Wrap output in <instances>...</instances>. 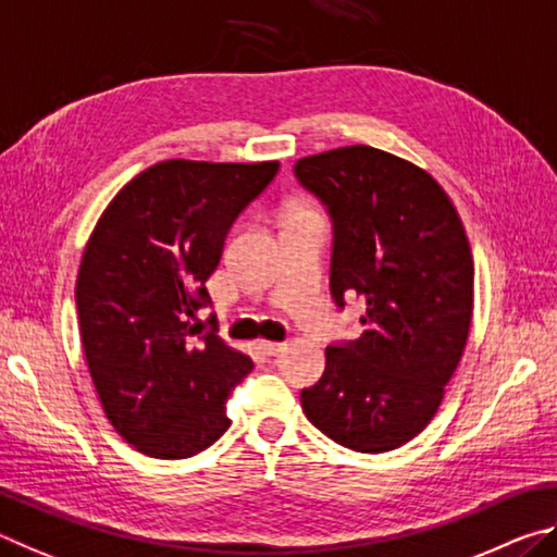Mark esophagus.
<instances>
[{"label": "esophagus", "mask_w": 557, "mask_h": 557, "mask_svg": "<svg viewBox=\"0 0 557 557\" xmlns=\"http://www.w3.org/2000/svg\"><path fill=\"white\" fill-rule=\"evenodd\" d=\"M259 349L263 355H269V357H273V355H278L281 349L286 347V343H273V339H259Z\"/></svg>", "instance_id": "esophagus-1"}]
</instances>
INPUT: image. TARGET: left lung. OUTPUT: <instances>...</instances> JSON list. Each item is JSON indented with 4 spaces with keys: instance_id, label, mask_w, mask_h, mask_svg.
<instances>
[{
    "instance_id": "obj_1",
    "label": "left lung",
    "mask_w": 557,
    "mask_h": 557,
    "mask_svg": "<svg viewBox=\"0 0 557 557\" xmlns=\"http://www.w3.org/2000/svg\"><path fill=\"white\" fill-rule=\"evenodd\" d=\"M294 171L333 218L335 304H367L362 337L325 349L323 379L300 406L349 450H396L433 421L470 335L474 261L462 220L431 173L374 146L306 156Z\"/></svg>"
}]
</instances>
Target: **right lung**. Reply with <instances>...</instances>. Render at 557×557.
Wrapping results in <instances>:
<instances>
[{"instance_id":"right-lung-1","label":"right lung","mask_w":557,"mask_h":557,"mask_svg":"<svg viewBox=\"0 0 557 557\" xmlns=\"http://www.w3.org/2000/svg\"><path fill=\"white\" fill-rule=\"evenodd\" d=\"M276 173L278 161H161L114 195L85 244L75 304L87 369L107 421L144 455L183 460L230 428L227 396L253 364L190 320L210 304L232 222Z\"/></svg>"}]
</instances>
